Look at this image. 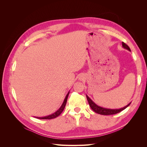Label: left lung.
I'll return each instance as SVG.
<instances>
[{
    "mask_svg": "<svg viewBox=\"0 0 147 147\" xmlns=\"http://www.w3.org/2000/svg\"><path fill=\"white\" fill-rule=\"evenodd\" d=\"M122 46L124 48L127 49V50L131 51V49L129 48L126 44L124 42H122ZM86 98L87 100L88 101L89 105H90V107L91 108V109L95 112L96 113L100 114V115H114V114H117L120 112H121L123 110L125 109L126 108H127V107L131 104V103H129V104H127L126 106L124 107L123 108H121L119 109H106V108H104L102 107L98 106L97 105H96L94 102H93L90 97H89L87 95H86Z\"/></svg>",
    "mask_w": 147,
    "mask_h": 147,
    "instance_id": "8db88e82",
    "label": "left lung"
}]
</instances>
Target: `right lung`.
<instances>
[{
    "label": "right lung",
    "mask_w": 147,
    "mask_h": 147,
    "mask_svg": "<svg viewBox=\"0 0 147 147\" xmlns=\"http://www.w3.org/2000/svg\"><path fill=\"white\" fill-rule=\"evenodd\" d=\"M69 94V92L67 93V94L66 95L65 98V99H64V100L63 102V104H62L61 107L58 110H57L55 113H53V114H51L50 115H48V116H47V117H36V118H38V119H53V118H55L57 117H58L59 115H60L61 113L63 112V110H64V109L65 108L66 103H67V98H68Z\"/></svg>",
    "instance_id": "obj_1"
}]
</instances>
